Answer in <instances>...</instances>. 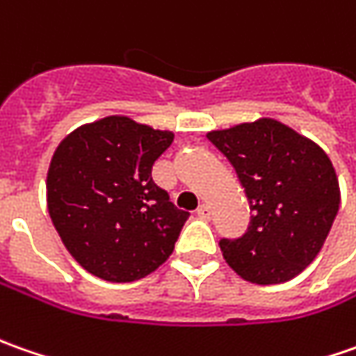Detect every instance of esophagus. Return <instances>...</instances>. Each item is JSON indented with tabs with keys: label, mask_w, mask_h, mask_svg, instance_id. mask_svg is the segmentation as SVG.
<instances>
[{
	"label": "esophagus",
	"mask_w": 356,
	"mask_h": 356,
	"mask_svg": "<svg viewBox=\"0 0 356 356\" xmlns=\"http://www.w3.org/2000/svg\"><path fill=\"white\" fill-rule=\"evenodd\" d=\"M197 216H199L201 220H209V218H211V207H209V204H199Z\"/></svg>",
	"instance_id": "esophagus-1"
}]
</instances>
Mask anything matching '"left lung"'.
Listing matches in <instances>:
<instances>
[{"label":"left lung","instance_id":"left-lung-1","mask_svg":"<svg viewBox=\"0 0 356 356\" xmlns=\"http://www.w3.org/2000/svg\"><path fill=\"white\" fill-rule=\"evenodd\" d=\"M207 138L232 163L250 202L248 230L220 240L228 266L260 286L301 274L337 216L341 193L331 159L315 141L272 118L215 129Z\"/></svg>","mask_w":356,"mask_h":356}]
</instances>
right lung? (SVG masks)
<instances>
[{
    "label": "right lung",
    "mask_w": 356,
    "mask_h": 356,
    "mask_svg": "<svg viewBox=\"0 0 356 356\" xmlns=\"http://www.w3.org/2000/svg\"><path fill=\"white\" fill-rule=\"evenodd\" d=\"M171 131L108 116L58 143L47 173V207L70 256L106 282L155 272L175 248L187 211L152 179Z\"/></svg>",
    "instance_id": "1"
}]
</instances>
